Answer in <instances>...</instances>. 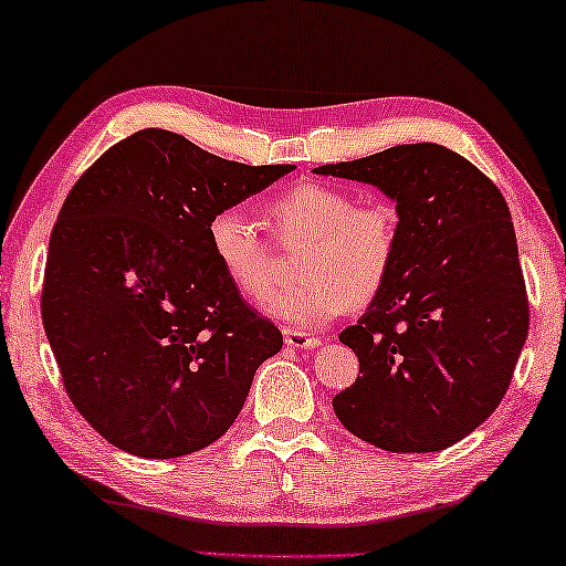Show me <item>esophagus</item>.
Returning a JSON list of instances; mask_svg holds the SVG:
<instances>
[{
    "instance_id": "esophagus-1",
    "label": "esophagus",
    "mask_w": 566,
    "mask_h": 566,
    "mask_svg": "<svg viewBox=\"0 0 566 566\" xmlns=\"http://www.w3.org/2000/svg\"><path fill=\"white\" fill-rule=\"evenodd\" d=\"M285 344L291 348H318L323 340L318 336H311V333H303V331H285Z\"/></svg>"
}]
</instances>
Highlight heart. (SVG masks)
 I'll return each mask as SVG.
<instances>
[{
	"instance_id": "b5f03b06",
	"label": "heart",
	"mask_w": 566,
	"mask_h": 566,
	"mask_svg": "<svg viewBox=\"0 0 566 566\" xmlns=\"http://www.w3.org/2000/svg\"><path fill=\"white\" fill-rule=\"evenodd\" d=\"M268 226L281 245H298L293 289L263 311L293 328H316L368 305L388 283L398 253V212L381 200L354 202L326 182H298L268 202ZM208 245L220 271L250 301L275 283V255L245 212L226 208L208 220Z\"/></svg>"
}]
</instances>
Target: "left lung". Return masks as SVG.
<instances>
[{
    "label": "left lung",
    "mask_w": 566,
    "mask_h": 566,
    "mask_svg": "<svg viewBox=\"0 0 566 566\" xmlns=\"http://www.w3.org/2000/svg\"><path fill=\"white\" fill-rule=\"evenodd\" d=\"M316 172L376 185L398 212L388 283L340 333L360 376L333 398V411L384 451L447 449L502 403L530 333L506 200L476 165L433 143Z\"/></svg>",
    "instance_id": "8db88e82"
}]
</instances>
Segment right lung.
<instances>
[{
	"label": "right lung",
	"mask_w": 566,
	"mask_h": 566,
	"mask_svg": "<svg viewBox=\"0 0 566 566\" xmlns=\"http://www.w3.org/2000/svg\"><path fill=\"white\" fill-rule=\"evenodd\" d=\"M291 170L147 127L74 182L52 228L42 323L74 409L113 447L175 459L238 419L283 336L220 271L208 220Z\"/></svg>",
	"instance_id": "right-lung-1"
}]
</instances>
